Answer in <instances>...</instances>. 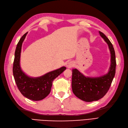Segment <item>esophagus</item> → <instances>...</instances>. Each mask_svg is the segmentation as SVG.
<instances>
[{
    "mask_svg": "<svg viewBox=\"0 0 128 128\" xmlns=\"http://www.w3.org/2000/svg\"><path fill=\"white\" fill-rule=\"evenodd\" d=\"M74 66V63L72 61L68 62L66 64V67L68 68H72Z\"/></svg>",
    "mask_w": 128,
    "mask_h": 128,
    "instance_id": "1",
    "label": "esophagus"
}]
</instances>
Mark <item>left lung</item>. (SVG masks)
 Instances as JSON below:
<instances>
[{"instance_id": "left-lung-1", "label": "left lung", "mask_w": 128, "mask_h": 128, "mask_svg": "<svg viewBox=\"0 0 128 128\" xmlns=\"http://www.w3.org/2000/svg\"><path fill=\"white\" fill-rule=\"evenodd\" d=\"M100 35L108 45L110 53V66L106 74L96 77H86L77 69L72 70V86L77 98L86 102L96 101L106 94L115 74L116 58L113 46L108 38L101 32Z\"/></svg>"}]
</instances>
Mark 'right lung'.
Here are the masks:
<instances>
[{
  "instance_id": "1",
  "label": "right lung",
  "mask_w": 128,
  "mask_h": 128,
  "mask_svg": "<svg viewBox=\"0 0 128 128\" xmlns=\"http://www.w3.org/2000/svg\"><path fill=\"white\" fill-rule=\"evenodd\" d=\"M26 32L20 38L15 52L13 72L14 78L19 91L25 97L34 101L44 99L51 92L52 82L64 70L62 67L38 77H30L25 74L20 67V56L23 42L26 37Z\"/></svg>"
}]
</instances>
